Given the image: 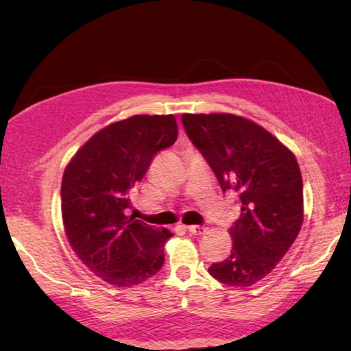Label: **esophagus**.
I'll use <instances>...</instances> for the list:
<instances>
[{
  "mask_svg": "<svg viewBox=\"0 0 351 351\" xmlns=\"http://www.w3.org/2000/svg\"><path fill=\"white\" fill-rule=\"evenodd\" d=\"M187 229H189V232L193 234V235H203V234H206V230H207L206 226H201V224L189 226Z\"/></svg>",
  "mask_w": 351,
  "mask_h": 351,
  "instance_id": "1",
  "label": "esophagus"
}]
</instances>
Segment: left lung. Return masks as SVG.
<instances>
[{
	"label": "left lung",
	"mask_w": 351,
	"mask_h": 351,
	"mask_svg": "<svg viewBox=\"0 0 351 351\" xmlns=\"http://www.w3.org/2000/svg\"><path fill=\"white\" fill-rule=\"evenodd\" d=\"M192 144L223 192L239 195L241 215L229 229L232 251L209 274L230 287H251L276 268L304 223V184L297 159L263 127L228 112L182 114Z\"/></svg>",
	"instance_id": "8db88e82"
}]
</instances>
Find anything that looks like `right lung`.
Instances as JSON below:
<instances>
[{
    "label": "right lung",
    "instance_id": "1",
    "mask_svg": "<svg viewBox=\"0 0 351 351\" xmlns=\"http://www.w3.org/2000/svg\"><path fill=\"white\" fill-rule=\"evenodd\" d=\"M176 138L173 114H138L100 130L64 169L62 217L69 245L91 272L117 288L145 282L164 265L171 232L125 210L130 190Z\"/></svg>",
    "mask_w": 351,
    "mask_h": 351
}]
</instances>
